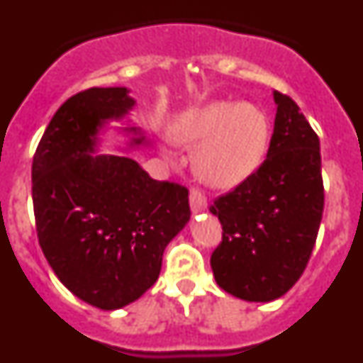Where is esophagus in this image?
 <instances>
[{
  "instance_id": "obj_1",
  "label": "esophagus",
  "mask_w": 363,
  "mask_h": 363,
  "mask_svg": "<svg viewBox=\"0 0 363 363\" xmlns=\"http://www.w3.org/2000/svg\"><path fill=\"white\" fill-rule=\"evenodd\" d=\"M189 200H191L192 213H201V211L207 209V198H205L198 189H192Z\"/></svg>"
}]
</instances>
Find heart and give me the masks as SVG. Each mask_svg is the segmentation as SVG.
Masks as SVG:
<instances>
[{"label":"heart","instance_id":"1","mask_svg":"<svg viewBox=\"0 0 363 363\" xmlns=\"http://www.w3.org/2000/svg\"><path fill=\"white\" fill-rule=\"evenodd\" d=\"M172 138L196 147L194 171L205 184L230 189L245 182L265 154L267 118L258 107L236 101H213L185 112L172 127Z\"/></svg>","mask_w":363,"mask_h":363}]
</instances>
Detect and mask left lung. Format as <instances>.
I'll list each match as a JSON object with an SVG mask.
<instances>
[{
	"label": "left lung",
	"instance_id": "left-lung-1",
	"mask_svg": "<svg viewBox=\"0 0 363 363\" xmlns=\"http://www.w3.org/2000/svg\"><path fill=\"white\" fill-rule=\"evenodd\" d=\"M274 101L267 158L211 205L223 229L211 256L214 278L247 301L277 300L300 280L323 213L318 136L289 96L274 91Z\"/></svg>",
	"mask_w": 363,
	"mask_h": 363
}]
</instances>
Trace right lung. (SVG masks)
Instances as JSON below:
<instances>
[{
	"label": "right lung",
	"mask_w": 363,
	"mask_h": 363,
	"mask_svg": "<svg viewBox=\"0 0 363 363\" xmlns=\"http://www.w3.org/2000/svg\"><path fill=\"white\" fill-rule=\"evenodd\" d=\"M133 107L125 86L74 94L47 125L32 160L41 251L70 293L105 311L152 287L167 243L191 218L187 187L152 179L129 156L91 154L101 125Z\"/></svg>",
	"instance_id": "1"
}]
</instances>
